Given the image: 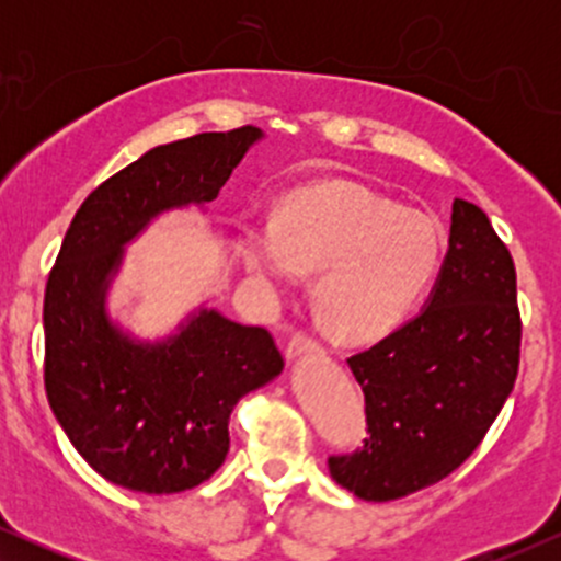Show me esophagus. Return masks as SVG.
Returning a JSON list of instances; mask_svg holds the SVG:
<instances>
[{
    "instance_id": "esophagus-1",
    "label": "esophagus",
    "mask_w": 561,
    "mask_h": 561,
    "mask_svg": "<svg viewBox=\"0 0 561 561\" xmlns=\"http://www.w3.org/2000/svg\"><path fill=\"white\" fill-rule=\"evenodd\" d=\"M321 345L319 340H313L311 334L306 332H295L293 337L287 340V358H298L302 353H319Z\"/></svg>"
}]
</instances>
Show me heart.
<instances>
[{
  "instance_id": "heart-1",
  "label": "heart",
  "mask_w": 561,
  "mask_h": 561,
  "mask_svg": "<svg viewBox=\"0 0 561 561\" xmlns=\"http://www.w3.org/2000/svg\"><path fill=\"white\" fill-rule=\"evenodd\" d=\"M248 272L272 289L317 274V308L327 330L369 343L396 330L433 285L443 229L433 216L353 182L295 190L276 218L250 221L237 237Z\"/></svg>"
}]
</instances>
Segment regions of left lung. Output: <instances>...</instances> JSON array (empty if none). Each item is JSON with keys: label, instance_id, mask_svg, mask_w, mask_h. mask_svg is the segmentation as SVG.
Instances as JSON below:
<instances>
[{"label": "left lung", "instance_id": "8db88e82", "mask_svg": "<svg viewBox=\"0 0 561 561\" xmlns=\"http://www.w3.org/2000/svg\"><path fill=\"white\" fill-rule=\"evenodd\" d=\"M519 340L512 255L478 205L454 199L448 253L430 300L347 358L369 435L353 454L330 456L332 480L364 501H396L448 478L506 403Z\"/></svg>", "mask_w": 561, "mask_h": 561}]
</instances>
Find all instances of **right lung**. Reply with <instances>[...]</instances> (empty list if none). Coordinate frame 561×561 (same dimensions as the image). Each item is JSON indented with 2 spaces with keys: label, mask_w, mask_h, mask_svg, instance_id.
I'll return each instance as SVG.
<instances>
[{
  "label": "right lung",
  "mask_w": 561,
  "mask_h": 561,
  "mask_svg": "<svg viewBox=\"0 0 561 561\" xmlns=\"http://www.w3.org/2000/svg\"><path fill=\"white\" fill-rule=\"evenodd\" d=\"M261 128L195 134L152 147L76 210L44 293V388L89 467L139 493L199 485L229 454L237 401L285 369L263 327L199 308L158 343L107 317L124 248L152 218L218 197Z\"/></svg>",
  "instance_id": "right-lung-1"
}]
</instances>
